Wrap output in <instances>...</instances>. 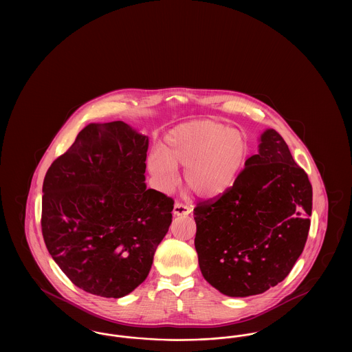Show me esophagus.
Returning <instances> with one entry per match:
<instances>
[{
  "instance_id": "obj_1",
  "label": "esophagus",
  "mask_w": 352,
  "mask_h": 352,
  "mask_svg": "<svg viewBox=\"0 0 352 352\" xmlns=\"http://www.w3.org/2000/svg\"><path fill=\"white\" fill-rule=\"evenodd\" d=\"M191 211H192L191 206L179 203V201H177V203L174 204V208H173V214L177 215V217H186V215H188Z\"/></svg>"
}]
</instances>
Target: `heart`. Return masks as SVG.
<instances>
[{"label":"heart","mask_w":352,"mask_h":352,"mask_svg":"<svg viewBox=\"0 0 352 352\" xmlns=\"http://www.w3.org/2000/svg\"><path fill=\"white\" fill-rule=\"evenodd\" d=\"M250 142L237 129L214 121H192L168 132L164 148L148 157V168L165 190L178 184L175 166H184V182L201 198H215L236 182L250 157Z\"/></svg>","instance_id":"b5f03b06"}]
</instances>
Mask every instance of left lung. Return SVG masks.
I'll use <instances>...</instances> for the list:
<instances>
[{"instance_id": "1", "label": "left lung", "mask_w": 352, "mask_h": 352, "mask_svg": "<svg viewBox=\"0 0 352 352\" xmlns=\"http://www.w3.org/2000/svg\"><path fill=\"white\" fill-rule=\"evenodd\" d=\"M313 188L274 129L260 135L232 187L194 208L201 274L228 297H248L281 283L307 240Z\"/></svg>"}]
</instances>
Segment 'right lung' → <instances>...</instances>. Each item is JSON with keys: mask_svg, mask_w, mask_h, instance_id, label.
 Instances as JSON below:
<instances>
[{"mask_svg": "<svg viewBox=\"0 0 352 352\" xmlns=\"http://www.w3.org/2000/svg\"><path fill=\"white\" fill-rule=\"evenodd\" d=\"M148 135L124 121L89 124L46 173L42 234L72 284L120 298L145 281L174 201L146 188Z\"/></svg>", "mask_w": 352, "mask_h": 352, "instance_id": "add662e5", "label": "right lung"}]
</instances>
